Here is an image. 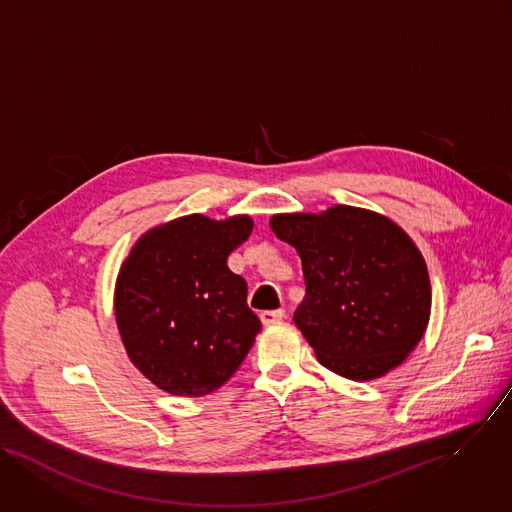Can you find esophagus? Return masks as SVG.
<instances>
[{"mask_svg": "<svg viewBox=\"0 0 512 512\" xmlns=\"http://www.w3.org/2000/svg\"><path fill=\"white\" fill-rule=\"evenodd\" d=\"M282 319H284V311H282V309L260 313V321H262V325H266V327H270V325H274V323H278V321H282Z\"/></svg>", "mask_w": 512, "mask_h": 512, "instance_id": "1", "label": "esophagus"}]
</instances>
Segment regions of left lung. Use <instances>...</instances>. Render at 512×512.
I'll use <instances>...</instances> for the list:
<instances>
[{
    "label": "left lung",
    "mask_w": 512,
    "mask_h": 512,
    "mask_svg": "<svg viewBox=\"0 0 512 512\" xmlns=\"http://www.w3.org/2000/svg\"><path fill=\"white\" fill-rule=\"evenodd\" d=\"M270 228L296 248L306 284L294 323L327 369L369 381L422 341L432 309L424 256L389 218L353 206L278 214Z\"/></svg>",
    "instance_id": "1"
}]
</instances>
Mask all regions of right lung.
<instances>
[{
    "label": "right lung",
    "instance_id": "1",
    "mask_svg": "<svg viewBox=\"0 0 512 512\" xmlns=\"http://www.w3.org/2000/svg\"><path fill=\"white\" fill-rule=\"evenodd\" d=\"M254 222L191 214L139 238L115 288L117 327L133 365L171 395L199 397L222 387L242 365L260 319L248 284L228 256Z\"/></svg>",
    "mask_w": 512,
    "mask_h": 512
}]
</instances>
